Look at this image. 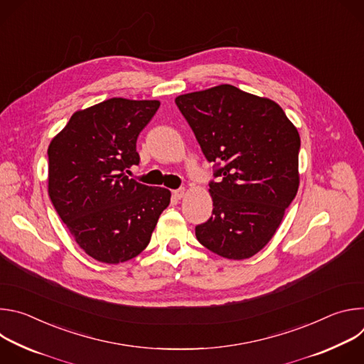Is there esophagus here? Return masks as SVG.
<instances>
[{
    "label": "esophagus",
    "mask_w": 364,
    "mask_h": 364,
    "mask_svg": "<svg viewBox=\"0 0 364 364\" xmlns=\"http://www.w3.org/2000/svg\"><path fill=\"white\" fill-rule=\"evenodd\" d=\"M173 196L176 197V198H183L184 196H186V188H177V190H173Z\"/></svg>",
    "instance_id": "esophagus-1"
}]
</instances>
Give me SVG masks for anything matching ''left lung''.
<instances>
[{"instance_id":"obj_1","label":"left lung","mask_w":364,"mask_h":364,"mask_svg":"<svg viewBox=\"0 0 364 364\" xmlns=\"http://www.w3.org/2000/svg\"><path fill=\"white\" fill-rule=\"evenodd\" d=\"M203 154L220 166L213 215L197 240L226 259H247L279 228L299 186V134L277 102L232 85L176 97Z\"/></svg>"}]
</instances>
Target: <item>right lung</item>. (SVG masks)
<instances>
[{"label": "right lung", "mask_w": 364, "mask_h": 364, "mask_svg": "<svg viewBox=\"0 0 364 364\" xmlns=\"http://www.w3.org/2000/svg\"><path fill=\"white\" fill-rule=\"evenodd\" d=\"M160 100L112 97L76 111L50 141L48 197L80 249L117 265L149 243L171 191L128 178L136 138Z\"/></svg>", "instance_id": "obj_1"}]
</instances>
